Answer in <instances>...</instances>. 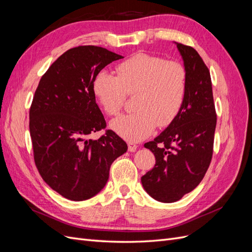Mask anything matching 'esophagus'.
<instances>
[{
  "mask_svg": "<svg viewBox=\"0 0 252 252\" xmlns=\"http://www.w3.org/2000/svg\"><path fill=\"white\" fill-rule=\"evenodd\" d=\"M136 148H138V145H135L134 143L132 142H128V150L130 152H134L136 150Z\"/></svg>",
  "mask_w": 252,
  "mask_h": 252,
  "instance_id": "34e87169",
  "label": "esophagus"
}]
</instances>
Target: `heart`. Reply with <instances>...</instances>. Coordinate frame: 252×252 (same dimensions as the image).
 <instances>
[{
	"instance_id": "obj_1",
	"label": "heart",
	"mask_w": 252,
	"mask_h": 252,
	"mask_svg": "<svg viewBox=\"0 0 252 252\" xmlns=\"http://www.w3.org/2000/svg\"><path fill=\"white\" fill-rule=\"evenodd\" d=\"M117 71L118 77L102 70L93 83L96 100L108 116H118L127 94H135L136 110L113 120V131L136 142L146 139L157 125L167 127L177 119L188 89V74L182 63L139 52L122 62Z\"/></svg>"
}]
</instances>
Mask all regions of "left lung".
Returning a JSON list of instances; mask_svg holds the SVG:
<instances>
[{
	"label": "left lung",
	"mask_w": 252,
	"mask_h": 252,
	"mask_svg": "<svg viewBox=\"0 0 252 252\" xmlns=\"http://www.w3.org/2000/svg\"><path fill=\"white\" fill-rule=\"evenodd\" d=\"M175 44L188 74L186 100L177 119L144 145L156 165L141 178L146 192L163 203L179 201L200 184L211 162L217 125L209 69L194 48Z\"/></svg>",
	"instance_id": "obj_1"
}]
</instances>
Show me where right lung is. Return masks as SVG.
I'll list each match as a JSON object with an SVG mask.
<instances>
[{
  "instance_id": "add662e5",
  "label": "right lung",
  "mask_w": 252,
  "mask_h": 252,
  "mask_svg": "<svg viewBox=\"0 0 252 252\" xmlns=\"http://www.w3.org/2000/svg\"><path fill=\"white\" fill-rule=\"evenodd\" d=\"M123 57L103 47L79 46L64 52L41 78L29 111L33 158L42 179L71 201L94 196L106 185L112 162L127 144L106 127L93 83L105 66Z\"/></svg>"
}]
</instances>
